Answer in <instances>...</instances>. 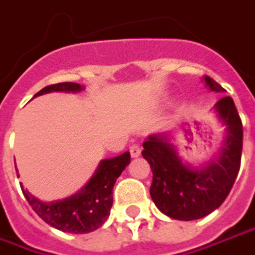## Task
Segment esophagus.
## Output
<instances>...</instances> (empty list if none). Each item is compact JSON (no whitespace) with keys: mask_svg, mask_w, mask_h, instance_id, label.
<instances>
[{"mask_svg":"<svg viewBox=\"0 0 255 255\" xmlns=\"http://www.w3.org/2000/svg\"><path fill=\"white\" fill-rule=\"evenodd\" d=\"M129 151H130V155L133 158H137L140 154H141V147L138 144H131L129 147Z\"/></svg>","mask_w":255,"mask_h":255,"instance_id":"1","label":"esophagus"}]
</instances>
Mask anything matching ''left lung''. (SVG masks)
Masks as SVG:
<instances>
[{
	"label": "left lung",
	"instance_id": "8db88e82",
	"mask_svg": "<svg viewBox=\"0 0 255 255\" xmlns=\"http://www.w3.org/2000/svg\"><path fill=\"white\" fill-rule=\"evenodd\" d=\"M212 91H225L214 79L205 76ZM219 119L226 125L228 137L218 161L203 169H190L164 134H152L143 143V157L150 164V194L158 210L179 221L203 218L217 210L231 193L238 178L243 148V125L229 96L215 104Z\"/></svg>",
	"mask_w": 255,
	"mask_h": 255
}]
</instances>
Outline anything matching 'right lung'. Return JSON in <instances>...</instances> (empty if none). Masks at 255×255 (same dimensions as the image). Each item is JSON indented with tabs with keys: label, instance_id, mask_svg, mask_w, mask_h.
I'll use <instances>...</instances> for the list:
<instances>
[{
	"label": "right lung",
	"instance_id": "1",
	"mask_svg": "<svg viewBox=\"0 0 255 255\" xmlns=\"http://www.w3.org/2000/svg\"><path fill=\"white\" fill-rule=\"evenodd\" d=\"M82 89L83 87L80 84L64 82L50 84L38 91L36 96L50 91H80ZM129 162V152L101 161L90 182L77 194L62 201L43 203L31 196L27 190L23 189L22 191L37 215L52 228L68 233H89L98 229L110 217L111 207L114 203V184Z\"/></svg>",
	"mask_w": 255,
	"mask_h": 255
}]
</instances>
